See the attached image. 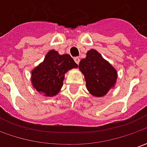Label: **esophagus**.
<instances>
[{
  "mask_svg": "<svg viewBox=\"0 0 147 147\" xmlns=\"http://www.w3.org/2000/svg\"><path fill=\"white\" fill-rule=\"evenodd\" d=\"M74 60H75V62L76 63V64L80 63V58H78V57H76V58H74Z\"/></svg>",
  "mask_w": 147,
  "mask_h": 147,
  "instance_id": "34e87169",
  "label": "esophagus"
}]
</instances>
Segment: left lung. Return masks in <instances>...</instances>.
<instances>
[{
	"label": "left lung",
	"mask_w": 147,
	"mask_h": 147,
	"mask_svg": "<svg viewBox=\"0 0 147 147\" xmlns=\"http://www.w3.org/2000/svg\"><path fill=\"white\" fill-rule=\"evenodd\" d=\"M79 68L84 76L88 90L97 97L107 94L117 79L114 67L94 49L87 52L86 58L80 62Z\"/></svg>",
	"instance_id": "8db88e82"
}]
</instances>
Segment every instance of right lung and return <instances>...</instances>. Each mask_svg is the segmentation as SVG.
<instances>
[{
	"label": "right lung",
	"mask_w": 147,
	"mask_h": 147,
	"mask_svg": "<svg viewBox=\"0 0 147 147\" xmlns=\"http://www.w3.org/2000/svg\"><path fill=\"white\" fill-rule=\"evenodd\" d=\"M77 67L69 54L59 55L57 51L50 50L43 63L32 71V85L45 96H54L63 86L65 73Z\"/></svg>",
	"instance_id": "1"
}]
</instances>
